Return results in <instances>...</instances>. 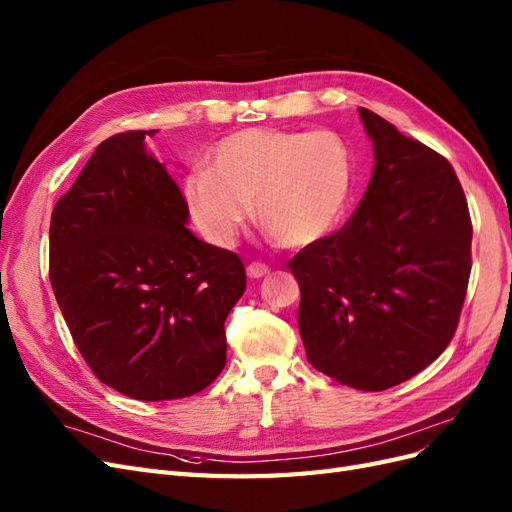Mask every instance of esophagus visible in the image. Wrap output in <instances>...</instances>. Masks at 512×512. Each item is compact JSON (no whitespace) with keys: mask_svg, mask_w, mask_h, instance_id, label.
<instances>
[{"mask_svg":"<svg viewBox=\"0 0 512 512\" xmlns=\"http://www.w3.org/2000/svg\"><path fill=\"white\" fill-rule=\"evenodd\" d=\"M269 275V267L262 265V262H252V265H247V277H252V280H260V277Z\"/></svg>","mask_w":512,"mask_h":512,"instance_id":"esophagus-1","label":"esophagus"}]
</instances>
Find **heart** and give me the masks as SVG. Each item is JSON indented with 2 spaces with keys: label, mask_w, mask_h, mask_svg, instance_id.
<instances>
[{
  "label": "heart",
  "mask_w": 512,
  "mask_h": 512,
  "mask_svg": "<svg viewBox=\"0 0 512 512\" xmlns=\"http://www.w3.org/2000/svg\"><path fill=\"white\" fill-rule=\"evenodd\" d=\"M352 156L329 130L247 128L213 149L211 168L196 166L183 194L198 230L220 247L250 220L286 247H307L342 220L352 190Z\"/></svg>",
  "instance_id": "heart-1"
}]
</instances>
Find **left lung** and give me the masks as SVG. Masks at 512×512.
<instances>
[{"label":"left lung","mask_w":512,"mask_h":512,"mask_svg":"<svg viewBox=\"0 0 512 512\" xmlns=\"http://www.w3.org/2000/svg\"><path fill=\"white\" fill-rule=\"evenodd\" d=\"M374 173L335 235L290 260L307 361L339 384L384 391L451 344L472 269V224L453 166L359 108Z\"/></svg>","instance_id":"8db88e82"}]
</instances>
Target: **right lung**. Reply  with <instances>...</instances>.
<instances>
[{
    "instance_id": "obj_1",
    "label": "right lung",
    "mask_w": 512,
    "mask_h": 512,
    "mask_svg": "<svg viewBox=\"0 0 512 512\" xmlns=\"http://www.w3.org/2000/svg\"><path fill=\"white\" fill-rule=\"evenodd\" d=\"M156 130L100 143L51 215V284L91 371L141 401L203 391L226 365L224 322L245 290L237 254L188 228L147 149Z\"/></svg>"
}]
</instances>
